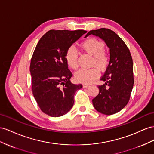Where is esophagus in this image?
Here are the masks:
<instances>
[{
    "label": "esophagus",
    "mask_w": 154,
    "mask_h": 154,
    "mask_svg": "<svg viewBox=\"0 0 154 154\" xmlns=\"http://www.w3.org/2000/svg\"><path fill=\"white\" fill-rule=\"evenodd\" d=\"M82 86H83V88H88L90 86V85H87V84H83L82 85Z\"/></svg>",
    "instance_id": "obj_1"
}]
</instances>
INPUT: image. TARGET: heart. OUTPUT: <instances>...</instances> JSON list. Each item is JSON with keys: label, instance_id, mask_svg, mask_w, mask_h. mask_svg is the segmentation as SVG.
<instances>
[{"label": "heart", "instance_id": "heart-1", "mask_svg": "<svg viewBox=\"0 0 154 154\" xmlns=\"http://www.w3.org/2000/svg\"><path fill=\"white\" fill-rule=\"evenodd\" d=\"M81 49L85 53L92 56L91 64L98 68L103 70L107 68L109 62V54L104 51L105 44L103 42L94 38L86 39L80 45ZM77 53L73 47L67 49L65 54L66 64L70 68H77ZM100 75V72L96 67L90 69H81L75 73V78L78 82L89 84L94 82Z\"/></svg>", "mask_w": 154, "mask_h": 154}]
</instances>
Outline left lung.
Here are the masks:
<instances>
[{
	"instance_id": "8db88e82",
	"label": "left lung",
	"mask_w": 154,
	"mask_h": 154,
	"mask_svg": "<svg viewBox=\"0 0 154 154\" xmlns=\"http://www.w3.org/2000/svg\"><path fill=\"white\" fill-rule=\"evenodd\" d=\"M94 35L105 42L110 49V61L98 86L99 94L92 100L94 108L103 115H111L124 108L129 102L134 84L131 53L124 42L108 29L93 30L85 38Z\"/></svg>"
}]
</instances>
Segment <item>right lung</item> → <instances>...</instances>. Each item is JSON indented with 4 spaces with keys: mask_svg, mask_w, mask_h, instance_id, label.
Returning a JSON list of instances; mask_svg holds the SVG:
<instances>
[{
    "mask_svg": "<svg viewBox=\"0 0 154 154\" xmlns=\"http://www.w3.org/2000/svg\"><path fill=\"white\" fill-rule=\"evenodd\" d=\"M86 30H51L39 39L31 58L34 97L43 112L52 117L65 115L73 107L74 95L82 87L70 81L72 73L65 54Z\"/></svg>",
    "mask_w": 154,
    "mask_h": 154,
    "instance_id": "right-lung-1",
    "label": "right lung"
}]
</instances>
